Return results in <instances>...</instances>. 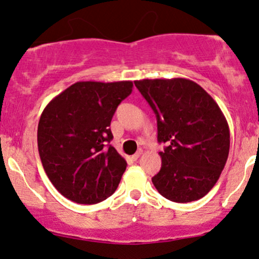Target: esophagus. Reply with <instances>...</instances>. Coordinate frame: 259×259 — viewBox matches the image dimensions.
<instances>
[{
    "label": "esophagus",
    "instance_id": "1",
    "mask_svg": "<svg viewBox=\"0 0 259 259\" xmlns=\"http://www.w3.org/2000/svg\"><path fill=\"white\" fill-rule=\"evenodd\" d=\"M141 154H142V151H139V152H136L135 154H133V156H132L133 160H138L140 158V156H141Z\"/></svg>",
    "mask_w": 259,
    "mask_h": 259
}]
</instances>
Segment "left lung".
<instances>
[{
	"mask_svg": "<svg viewBox=\"0 0 259 259\" xmlns=\"http://www.w3.org/2000/svg\"><path fill=\"white\" fill-rule=\"evenodd\" d=\"M134 82L156 114L157 139L167 144L154 187L178 203L200 200L215 185L229 156L230 132L222 109L192 80Z\"/></svg>",
	"mask_w": 259,
	"mask_h": 259,
	"instance_id": "obj_1",
	"label": "left lung"
}]
</instances>
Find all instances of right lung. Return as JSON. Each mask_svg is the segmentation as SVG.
Returning a JSON list of instances; mask_svg holds the SVG:
<instances>
[{
	"label": "right lung",
	"instance_id": "obj_1",
	"mask_svg": "<svg viewBox=\"0 0 259 259\" xmlns=\"http://www.w3.org/2000/svg\"><path fill=\"white\" fill-rule=\"evenodd\" d=\"M133 91L132 81H78L45 107L37 147L47 177L68 200L94 204L119 185L126 160L109 129L115 109Z\"/></svg>",
	"mask_w": 259,
	"mask_h": 259
}]
</instances>
